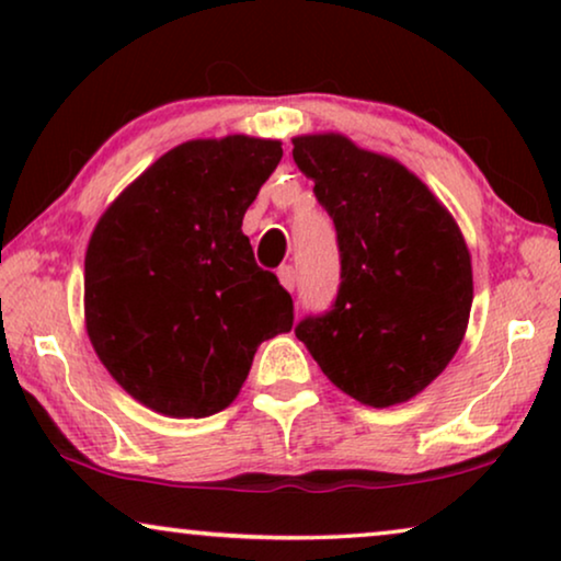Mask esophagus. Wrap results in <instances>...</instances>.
<instances>
[{"instance_id": "1", "label": "esophagus", "mask_w": 561, "mask_h": 561, "mask_svg": "<svg viewBox=\"0 0 561 561\" xmlns=\"http://www.w3.org/2000/svg\"><path fill=\"white\" fill-rule=\"evenodd\" d=\"M278 278H280V283H283V288L286 290H290V294H294L296 290V267L294 265H283L280 271H278Z\"/></svg>"}]
</instances>
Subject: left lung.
<instances>
[{
  "label": "left lung",
  "mask_w": 561,
  "mask_h": 561,
  "mask_svg": "<svg viewBox=\"0 0 561 561\" xmlns=\"http://www.w3.org/2000/svg\"><path fill=\"white\" fill-rule=\"evenodd\" d=\"M336 229L340 288L296 336L336 388L386 409L421 393L455 357L472 306L462 232L401 163L342 135L294 140Z\"/></svg>",
  "instance_id": "1"
}]
</instances>
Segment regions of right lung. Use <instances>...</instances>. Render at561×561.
<instances>
[{
	"mask_svg": "<svg viewBox=\"0 0 561 561\" xmlns=\"http://www.w3.org/2000/svg\"><path fill=\"white\" fill-rule=\"evenodd\" d=\"M278 140L232 135L165 152L87 250V329L129 396L175 419L227 409L294 298L255 263L242 217L280 163Z\"/></svg>",
	"mask_w": 561,
	"mask_h": 561,
	"instance_id": "obj_1",
	"label": "right lung"
}]
</instances>
